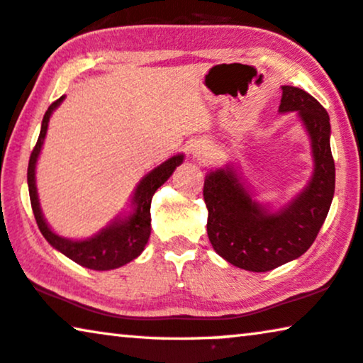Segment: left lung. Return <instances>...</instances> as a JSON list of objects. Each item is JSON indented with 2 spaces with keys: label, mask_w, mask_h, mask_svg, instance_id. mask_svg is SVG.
<instances>
[{
  "label": "left lung",
  "mask_w": 363,
  "mask_h": 363,
  "mask_svg": "<svg viewBox=\"0 0 363 363\" xmlns=\"http://www.w3.org/2000/svg\"><path fill=\"white\" fill-rule=\"evenodd\" d=\"M279 111H298L311 136L313 177L288 206L269 212L255 201L233 167L211 171L203 181L207 235L223 259L247 272H269L308 252L328 217L335 189L330 123L324 106L308 91L283 85Z\"/></svg>",
  "instance_id": "8db88e82"
}]
</instances>
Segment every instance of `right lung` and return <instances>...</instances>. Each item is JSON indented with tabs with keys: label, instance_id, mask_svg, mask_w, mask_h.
Wrapping results in <instances>:
<instances>
[{
	"label": "right lung",
	"instance_id": "right-lung-1",
	"mask_svg": "<svg viewBox=\"0 0 363 363\" xmlns=\"http://www.w3.org/2000/svg\"><path fill=\"white\" fill-rule=\"evenodd\" d=\"M64 96L55 100L45 111L40 133L35 143L33 152L29 157L28 166V187L30 197V207H33L35 222L44 238L52 245L55 250L64 253L65 257L79 263L80 267L96 272H106V269H115L130 263L131 259L138 258L145 250L147 238L151 235V199L155 192L162 184L169 179L172 172L184 161V155H176L169 160L155 167L151 172L143 177L133 194V212L125 218H115L110 225L94 235V237L85 240H69L59 237L57 233L50 230L48 222L44 220L43 212H40L38 189H35V162H38L39 152L43 150V143L48 133L49 118L52 111L62 104Z\"/></svg>",
	"mask_w": 363,
	"mask_h": 363
}]
</instances>
